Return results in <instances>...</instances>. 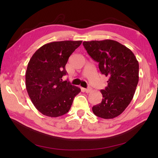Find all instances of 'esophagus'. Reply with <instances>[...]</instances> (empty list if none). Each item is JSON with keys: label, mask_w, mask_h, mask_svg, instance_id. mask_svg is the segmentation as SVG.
I'll return each instance as SVG.
<instances>
[{"label": "esophagus", "mask_w": 158, "mask_h": 158, "mask_svg": "<svg viewBox=\"0 0 158 158\" xmlns=\"http://www.w3.org/2000/svg\"><path fill=\"white\" fill-rule=\"evenodd\" d=\"M84 89V91H85L86 93H89V92H91L92 91V88H85V89Z\"/></svg>", "instance_id": "esophagus-1"}]
</instances>
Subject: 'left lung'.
<instances>
[{
    "label": "left lung",
    "mask_w": 158,
    "mask_h": 158,
    "mask_svg": "<svg viewBox=\"0 0 158 158\" xmlns=\"http://www.w3.org/2000/svg\"><path fill=\"white\" fill-rule=\"evenodd\" d=\"M90 57L98 62L100 71L109 78L101 89L102 100L92 107L94 115L113 119L122 114L135 95L139 82V65L133 52L113 40L84 41Z\"/></svg>",
    "instance_id": "left-lung-1"
}]
</instances>
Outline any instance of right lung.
Masks as SVG:
<instances>
[{
    "instance_id": "obj_1",
    "label": "right lung",
    "mask_w": 158,
    "mask_h": 158,
    "mask_svg": "<svg viewBox=\"0 0 158 158\" xmlns=\"http://www.w3.org/2000/svg\"><path fill=\"white\" fill-rule=\"evenodd\" d=\"M82 41L47 43L33 54L26 72V87L33 105L44 115L57 117L69 112L75 97L81 92L62 77L65 66Z\"/></svg>"
}]
</instances>
